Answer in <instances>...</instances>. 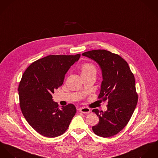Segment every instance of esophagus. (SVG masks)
I'll list each match as a JSON object with an SVG mask.
<instances>
[{
	"label": "esophagus",
	"mask_w": 158,
	"mask_h": 158,
	"mask_svg": "<svg viewBox=\"0 0 158 158\" xmlns=\"http://www.w3.org/2000/svg\"><path fill=\"white\" fill-rule=\"evenodd\" d=\"M79 111L81 112V113H90V109L88 108L87 107H82V108H81L79 109Z\"/></svg>",
	"instance_id": "obj_1"
}]
</instances>
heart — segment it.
I'll return each mask as SVG.
<instances>
[{"label": "heart", "mask_w": 158, "mask_h": 158, "mask_svg": "<svg viewBox=\"0 0 158 158\" xmlns=\"http://www.w3.org/2000/svg\"><path fill=\"white\" fill-rule=\"evenodd\" d=\"M96 73V69L95 66L91 63H85L83 64L81 67V73L87 74V73Z\"/></svg>", "instance_id": "heart-1"}]
</instances>
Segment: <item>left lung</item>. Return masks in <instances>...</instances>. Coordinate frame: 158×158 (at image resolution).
Segmentation results:
<instances>
[{
    "label": "left lung",
    "mask_w": 158,
    "mask_h": 158,
    "mask_svg": "<svg viewBox=\"0 0 158 158\" xmlns=\"http://www.w3.org/2000/svg\"><path fill=\"white\" fill-rule=\"evenodd\" d=\"M96 62L102 73L99 99L108 100L107 110L93 109L99 123L93 126L98 136L110 138L120 132L129 122L137 105L138 96L135 80L127 62L119 55L105 50H95L82 53Z\"/></svg>",
    "instance_id": "8db88e82"
}]
</instances>
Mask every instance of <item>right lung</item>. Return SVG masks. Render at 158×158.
Segmentation results:
<instances>
[{
  "mask_svg": "<svg viewBox=\"0 0 158 158\" xmlns=\"http://www.w3.org/2000/svg\"><path fill=\"white\" fill-rule=\"evenodd\" d=\"M80 57V54L50 55L32 63L22 75L18 88L22 113L44 136L55 138L64 134L76 113L72 104L60 109L52 94L62 85L65 74Z\"/></svg>",
  "mask_w": 158,
  "mask_h": 158,
  "instance_id": "1",
  "label": "right lung"
}]
</instances>
